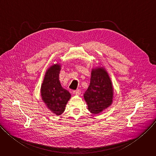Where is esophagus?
Instances as JSON below:
<instances>
[{
  "label": "esophagus",
  "mask_w": 156,
  "mask_h": 156,
  "mask_svg": "<svg viewBox=\"0 0 156 156\" xmlns=\"http://www.w3.org/2000/svg\"><path fill=\"white\" fill-rule=\"evenodd\" d=\"M73 94H76V95H80L81 94L80 90H76L73 91Z\"/></svg>",
  "instance_id": "esophagus-1"
}]
</instances>
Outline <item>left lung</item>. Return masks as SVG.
<instances>
[{"label": "left lung", "mask_w": 156, "mask_h": 156, "mask_svg": "<svg viewBox=\"0 0 156 156\" xmlns=\"http://www.w3.org/2000/svg\"><path fill=\"white\" fill-rule=\"evenodd\" d=\"M84 98L90 112L98 114L109 107L112 102V82L103 69H93L90 86L84 94Z\"/></svg>", "instance_id": "left-lung-1"}]
</instances>
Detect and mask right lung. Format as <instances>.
Returning a JSON list of instances; mask_svg holds the SVG:
<instances>
[{"label": "right lung", "mask_w": 156, "mask_h": 156, "mask_svg": "<svg viewBox=\"0 0 156 156\" xmlns=\"http://www.w3.org/2000/svg\"><path fill=\"white\" fill-rule=\"evenodd\" d=\"M60 65L51 66L46 72L41 86V96L48 108L56 115H61L71 94L63 89L59 81Z\"/></svg>", "instance_id": "1"}]
</instances>
